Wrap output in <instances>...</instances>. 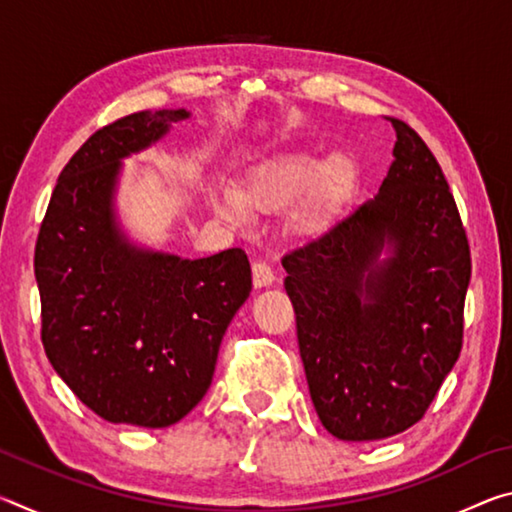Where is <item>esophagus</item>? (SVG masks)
<instances>
[{
    "instance_id": "34e87169",
    "label": "esophagus",
    "mask_w": 512,
    "mask_h": 512,
    "mask_svg": "<svg viewBox=\"0 0 512 512\" xmlns=\"http://www.w3.org/2000/svg\"><path fill=\"white\" fill-rule=\"evenodd\" d=\"M273 282H275L273 268L268 266L266 262H255V264H253V284H255V287H257V289L271 287Z\"/></svg>"
}]
</instances>
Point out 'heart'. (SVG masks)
<instances>
[{
	"mask_svg": "<svg viewBox=\"0 0 512 512\" xmlns=\"http://www.w3.org/2000/svg\"><path fill=\"white\" fill-rule=\"evenodd\" d=\"M354 183V167L345 155L316 164L305 151L280 153L248 167L235 185H216L210 207L219 219L244 228L250 210L277 212L289 207L287 225L298 235L323 230Z\"/></svg>",
	"mask_w": 512,
	"mask_h": 512,
	"instance_id": "b5f03b06",
	"label": "heart"
}]
</instances>
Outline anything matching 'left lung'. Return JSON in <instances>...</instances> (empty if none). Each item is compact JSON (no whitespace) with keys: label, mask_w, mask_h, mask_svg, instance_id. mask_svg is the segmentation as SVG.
<instances>
[{"label":"left lung","mask_w":512,"mask_h":512,"mask_svg":"<svg viewBox=\"0 0 512 512\" xmlns=\"http://www.w3.org/2000/svg\"><path fill=\"white\" fill-rule=\"evenodd\" d=\"M388 121L379 194L282 259L311 402L352 443L422 420L461 354L472 275L443 169L409 124Z\"/></svg>","instance_id":"left-lung-1"}]
</instances>
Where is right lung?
<instances>
[{"instance_id":"right-lung-1","label":"right lung","mask_w":512,"mask_h":512,"mask_svg":"<svg viewBox=\"0 0 512 512\" xmlns=\"http://www.w3.org/2000/svg\"><path fill=\"white\" fill-rule=\"evenodd\" d=\"M189 112L142 110L94 133L60 171L40 225L42 345L99 418L160 429L212 384L221 339L253 289L241 248L203 259L140 248L115 216L121 160Z\"/></svg>"}]
</instances>
